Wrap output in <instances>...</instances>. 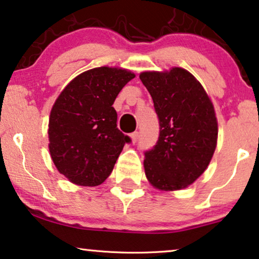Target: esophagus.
<instances>
[{
    "label": "esophagus",
    "instance_id": "esophagus-1",
    "mask_svg": "<svg viewBox=\"0 0 259 259\" xmlns=\"http://www.w3.org/2000/svg\"><path fill=\"white\" fill-rule=\"evenodd\" d=\"M130 138H131V143L136 144L137 140H138V138H139V133L134 132V133H132V134H130Z\"/></svg>",
    "mask_w": 259,
    "mask_h": 259
}]
</instances>
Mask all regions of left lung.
I'll return each mask as SVG.
<instances>
[{"label": "left lung", "mask_w": 259, "mask_h": 259, "mask_svg": "<svg viewBox=\"0 0 259 259\" xmlns=\"http://www.w3.org/2000/svg\"><path fill=\"white\" fill-rule=\"evenodd\" d=\"M139 77L160 125L157 145L145 153V175L157 190L186 189L205 172L217 146L213 104L199 81L180 67L147 70Z\"/></svg>", "instance_id": "left-lung-1"}]
</instances>
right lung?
Returning a JSON list of instances; mask_svg holds the SVG:
<instances>
[{"mask_svg":"<svg viewBox=\"0 0 259 259\" xmlns=\"http://www.w3.org/2000/svg\"><path fill=\"white\" fill-rule=\"evenodd\" d=\"M136 77L128 69L102 66L74 77L53 105L49 154L58 171L79 186H98L111 175L125 143L116 127L115 98Z\"/></svg>","mask_w":259,"mask_h":259,"instance_id":"add662e5","label":"right lung"}]
</instances>
